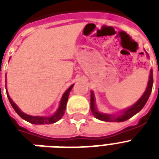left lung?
<instances>
[{
	"label": "left lung",
	"mask_w": 159,
	"mask_h": 159,
	"mask_svg": "<svg viewBox=\"0 0 159 159\" xmlns=\"http://www.w3.org/2000/svg\"><path fill=\"white\" fill-rule=\"evenodd\" d=\"M148 55V53H147ZM153 70H150V74H149V80L148 82V87L146 88L145 92L143 94V96L139 98L138 102L135 104L129 107L128 109H125V111L121 112L120 115H107V114L101 113L97 110L96 104H95V97L93 94V92L92 91L91 93V111H92L93 116L97 119L102 121H106V122H123L132 116H134L135 114L143 109V107L145 106L146 102H148V97L150 96L152 88H153Z\"/></svg>",
	"instance_id": "8db88e82"
}]
</instances>
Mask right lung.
<instances>
[{
    "instance_id": "obj_1",
    "label": "right lung",
    "mask_w": 159,
    "mask_h": 159,
    "mask_svg": "<svg viewBox=\"0 0 159 159\" xmlns=\"http://www.w3.org/2000/svg\"><path fill=\"white\" fill-rule=\"evenodd\" d=\"M73 86H74V84L72 85V86H70L69 88L63 93L62 98H61V101H60L59 107H58V109L57 110V111H56L53 115H51L50 116H30V115H27V114H25L18 108V106H16V105L15 104V102H13V101L11 100V98L10 97V96H9L8 94L7 89H6V94H7V97H8L9 102H10V103H11V105L12 106L14 110H15L16 113L18 114L21 118L24 119L25 120L28 121V122H30V123L31 124H34V125H49V124H53L55 123V122H57V121L59 120L63 116L65 110H66V106H67L68 96H69L70 92H71V90L72 89Z\"/></svg>"
}]
</instances>
